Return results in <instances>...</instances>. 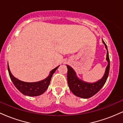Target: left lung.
Returning a JSON list of instances; mask_svg holds the SVG:
<instances>
[{"mask_svg": "<svg viewBox=\"0 0 123 123\" xmlns=\"http://www.w3.org/2000/svg\"><path fill=\"white\" fill-rule=\"evenodd\" d=\"M102 42L103 43L105 44V48L107 50L106 60L108 64L106 68L105 74L101 79L98 80L97 82L92 83L85 82L79 79L76 76L75 72L74 71L73 68H72L70 66L67 65V80L69 87L72 92L77 97L82 98H88L92 97L102 88L106 81L109 73L110 60L106 44L103 40Z\"/></svg>", "mask_w": 123, "mask_h": 123, "instance_id": "obj_1", "label": "left lung"}]
</instances>
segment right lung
Masks as SVG:
<instances>
[{
    "label": "right lung",
    "instance_id": "obj_1",
    "mask_svg": "<svg viewBox=\"0 0 123 123\" xmlns=\"http://www.w3.org/2000/svg\"><path fill=\"white\" fill-rule=\"evenodd\" d=\"M7 67L10 77L15 87L24 95L29 96V97H36V96L40 95L41 94H43L46 91L50 84L52 76L58 68L59 67V66L56 67L55 68L53 69L50 72V74L48 76L47 78L42 80V81L34 83L24 82V81L17 79L12 74L10 70L8 65Z\"/></svg>",
    "mask_w": 123,
    "mask_h": 123
}]
</instances>
